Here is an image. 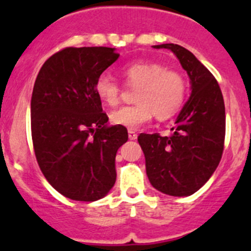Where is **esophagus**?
<instances>
[{
    "label": "esophagus",
    "instance_id": "obj_1",
    "mask_svg": "<svg viewBox=\"0 0 251 251\" xmlns=\"http://www.w3.org/2000/svg\"><path fill=\"white\" fill-rule=\"evenodd\" d=\"M137 133L135 132V131H128V138H130V140H137Z\"/></svg>",
    "mask_w": 251,
    "mask_h": 251
}]
</instances>
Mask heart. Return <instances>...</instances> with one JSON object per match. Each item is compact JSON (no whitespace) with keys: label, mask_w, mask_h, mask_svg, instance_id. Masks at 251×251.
Returning a JSON list of instances; mask_svg holds the SVG:
<instances>
[{"label":"heart","mask_w":251,"mask_h":251,"mask_svg":"<svg viewBox=\"0 0 251 251\" xmlns=\"http://www.w3.org/2000/svg\"><path fill=\"white\" fill-rule=\"evenodd\" d=\"M127 87L135 88V104L125 105L110 114L111 124L136 130L148 123L153 114L159 120L173 116L183 104L187 85L177 70L165 69L151 62H133L121 70ZM95 92L104 104L114 107L120 100L121 86L108 74L96 78Z\"/></svg>","instance_id":"heart-1"}]
</instances>
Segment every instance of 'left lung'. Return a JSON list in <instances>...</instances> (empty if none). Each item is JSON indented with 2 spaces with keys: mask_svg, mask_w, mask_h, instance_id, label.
Returning <instances> with one entry per match:
<instances>
[{
  "mask_svg": "<svg viewBox=\"0 0 251 251\" xmlns=\"http://www.w3.org/2000/svg\"><path fill=\"white\" fill-rule=\"evenodd\" d=\"M153 47L176 54L191 78L192 95L170 136L141 133L138 143L151 186L169 196L187 197L206 183L221 160L226 133L224 96L214 75L188 50L174 44Z\"/></svg>",
  "mask_w": 251,
  "mask_h": 251,
  "instance_id": "8db88e82",
  "label": "left lung"
}]
</instances>
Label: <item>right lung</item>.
I'll use <instances>...</instances> for the list:
<instances>
[{"label":"right lung","instance_id":"right-lung-1","mask_svg":"<svg viewBox=\"0 0 251 251\" xmlns=\"http://www.w3.org/2000/svg\"><path fill=\"white\" fill-rule=\"evenodd\" d=\"M119 58L110 47H67L40 69L31 97L35 156L50 186L67 198L95 201L116 179L115 156L127 128L109 118L96 78Z\"/></svg>","mask_w":251,"mask_h":251}]
</instances>
